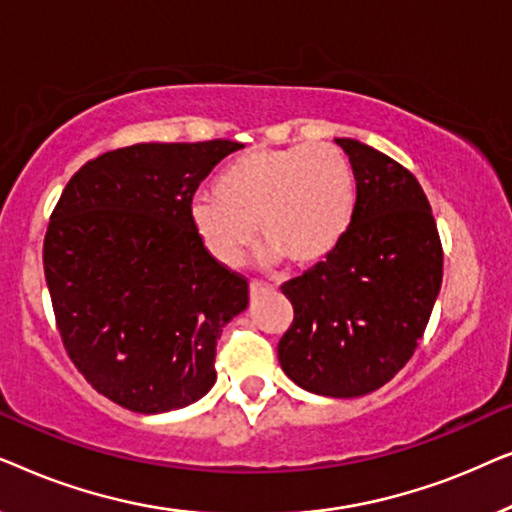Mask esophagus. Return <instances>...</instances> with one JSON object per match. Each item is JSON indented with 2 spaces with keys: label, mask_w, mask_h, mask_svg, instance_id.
I'll return each instance as SVG.
<instances>
[{
  "label": "esophagus",
  "mask_w": 512,
  "mask_h": 512,
  "mask_svg": "<svg viewBox=\"0 0 512 512\" xmlns=\"http://www.w3.org/2000/svg\"><path fill=\"white\" fill-rule=\"evenodd\" d=\"M265 291H270V286H268V284H265V282H258V279H251V282H249V293H251V298L261 296V293H265Z\"/></svg>",
  "instance_id": "obj_1"
}]
</instances>
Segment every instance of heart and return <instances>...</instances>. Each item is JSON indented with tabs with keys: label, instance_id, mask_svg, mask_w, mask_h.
Returning a JSON list of instances; mask_svg holds the SVG:
<instances>
[{
	"label": "heart",
	"instance_id": "b5f03b06",
	"mask_svg": "<svg viewBox=\"0 0 512 512\" xmlns=\"http://www.w3.org/2000/svg\"><path fill=\"white\" fill-rule=\"evenodd\" d=\"M191 205V223L202 247L226 268L242 263L258 237L270 263L289 258L307 268L338 249L356 205L354 170L333 144L254 149L223 167Z\"/></svg>",
	"mask_w": 512,
	"mask_h": 512
}]
</instances>
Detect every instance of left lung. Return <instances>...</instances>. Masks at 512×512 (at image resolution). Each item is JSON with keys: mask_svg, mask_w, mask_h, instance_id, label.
Here are the masks:
<instances>
[{"mask_svg": "<svg viewBox=\"0 0 512 512\" xmlns=\"http://www.w3.org/2000/svg\"><path fill=\"white\" fill-rule=\"evenodd\" d=\"M335 142L354 170V216L326 261L282 284L293 324L277 356L298 387L354 398L415 354L443 282V247L415 174L356 139Z\"/></svg>", "mask_w": 512, "mask_h": 512, "instance_id": "left-lung-1", "label": "left lung"}]
</instances>
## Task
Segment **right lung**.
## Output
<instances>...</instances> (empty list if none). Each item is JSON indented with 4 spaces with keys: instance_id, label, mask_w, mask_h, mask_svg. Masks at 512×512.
Here are the masks:
<instances>
[{
    "instance_id": "right-lung-1",
    "label": "right lung",
    "mask_w": 512,
    "mask_h": 512,
    "mask_svg": "<svg viewBox=\"0 0 512 512\" xmlns=\"http://www.w3.org/2000/svg\"><path fill=\"white\" fill-rule=\"evenodd\" d=\"M240 142L135 144L88 160L48 221L55 324L93 389L142 415L186 408L216 382V340L249 284L191 223L200 181Z\"/></svg>"
}]
</instances>
